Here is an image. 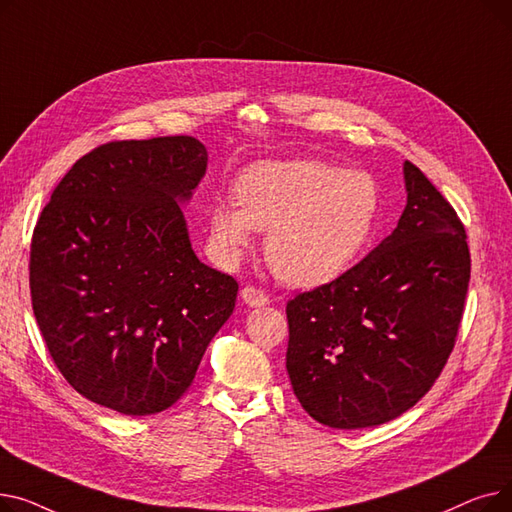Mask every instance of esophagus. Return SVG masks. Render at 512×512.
Returning a JSON list of instances; mask_svg holds the SVG:
<instances>
[{
  "label": "esophagus",
  "mask_w": 512,
  "mask_h": 512,
  "mask_svg": "<svg viewBox=\"0 0 512 512\" xmlns=\"http://www.w3.org/2000/svg\"><path fill=\"white\" fill-rule=\"evenodd\" d=\"M240 299L242 303H247L249 307H263L270 303V299H267V294L255 286H245L240 290Z\"/></svg>",
  "instance_id": "obj_1"
}]
</instances>
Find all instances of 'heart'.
Segmentation results:
<instances>
[{"instance_id":"1","label":"heart","mask_w":512,"mask_h":512,"mask_svg":"<svg viewBox=\"0 0 512 512\" xmlns=\"http://www.w3.org/2000/svg\"><path fill=\"white\" fill-rule=\"evenodd\" d=\"M380 211V186L365 172L317 159L257 161L238 176L236 201L209 209L211 245L232 261L267 228L272 270L290 284L315 286L363 253Z\"/></svg>"}]
</instances>
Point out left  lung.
I'll use <instances>...</instances> for the list:
<instances>
[{
  "mask_svg": "<svg viewBox=\"0 0 512 512\" xmlns=\"http://www.w3.org/2000/svg\"><path fill=\"white\" fill-rule=\"evenodd\" d=\"M398 226L355 267L288 301L286 369L336 429L382 425L434 386L461 326L471 255L452 205L405 161Z\"/></svg>",
  "mask_w": 512,
  "mask_h": 512,
  "instance_id": "obj_1",
  "label": "left lung"
}]
</instances>
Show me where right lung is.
I'll return each instance as SVG.
<instances>
[{
  "label": "right lung",
  "instance_id": "obj_1",
  "mask_svg": "<svg viewBox=\"0 0 512 512\" xmlns=\"http://www.w3.org/2000/svg\"><path fill=\"white\" fill-rule=\"evenodd\" d=\"M205 170L193 137L114 141L80 157L41 211L33 311L53 363L101 407H172L234 311L236 280L199 261L180 209Z\"/></svg>",
  "mask_w": 512,
  "mask_h": 512
}]
</instances>
